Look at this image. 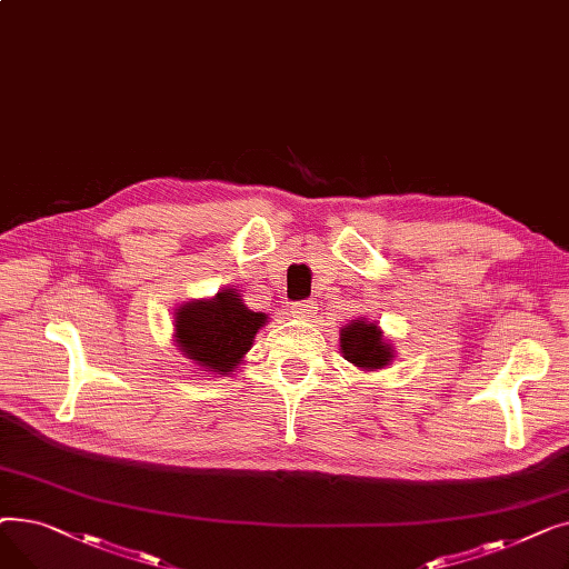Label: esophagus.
<instances>
[{"label":"esophagus","mask_w":569,"mask_h":569,"mask_svg":"<svg viewBox=\"0 0 569 569\" xmlns=\"http://www.w3.org/2000/svg\"><path fill=\"white\" fill-rule=\"evenodd\" d=\"M316 309H318V305L311 302V300H307V302H295V305L290 307V313H292L295 318H309V316L316 313Z\"/></svg>","instance_id":"obj_1"}]
</instances>
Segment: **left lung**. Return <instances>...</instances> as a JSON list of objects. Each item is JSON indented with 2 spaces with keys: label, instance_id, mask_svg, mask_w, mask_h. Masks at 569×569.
I'll use <instances>...</instances> for the list:
<instances>
[{
  "label": "left lung",
  "instance_id": "1",
  "mask_svg": "<svg viewBox=\"0 0 569 569\" xmlns=\"http://www.w3.org/2000/svg\"><path fill=\"white\" fill-rule=\"evenodd\" d=\"M339 346L346 360L360 371H378L395 360V346L385 339L376 320L355 318L339 330Z\"/></svg>",
  "mask_w": 569,
  "mask_h": 569
}]
</instances>
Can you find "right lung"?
I'll return each instance as SVG.
<instances>
[{"label": "right lung", "mask_w": 569, "mask_h": 569, "mask_svg": "<svg viewBox=\"0 0 569 569\" xmlns=\"http://www.w3.org/2000/svg\"><path fill=\"white\" fill-rule=\"evenodd\" d=\"M267 322V313L251 311L242 292L228 286L214 297H200L177 307L172 341L200 371L230 376L239 365H244L256 335Z\"/></svg>", "instance_id": "1"}]
</instances>
